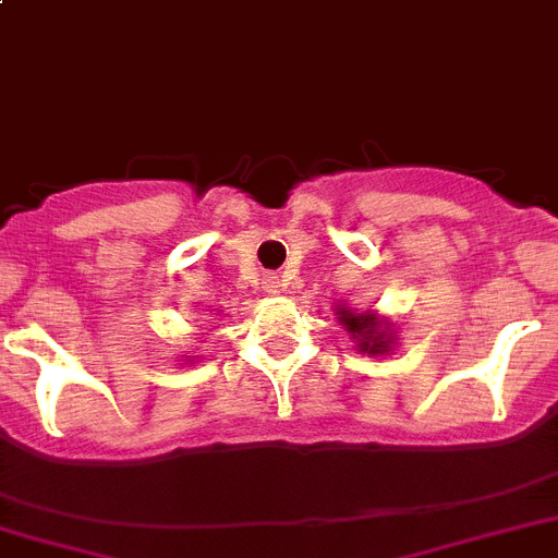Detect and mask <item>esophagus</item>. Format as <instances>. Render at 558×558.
I'll return each instance as SVG.
<instances>
[{
  "label": "esophagus",
  "instance_id": "34e87169",
  "mask_svg": "<svg viewBox=\"0 0 558 558\" xmlns=\"http://www.w3.org/2000/svg\"><path fill=\"white\" fill-rule=\"evenodd\" d=\"M278 289H280V278L266 280V292H278Z\"/></svg>",
  "mask_w": 558,
  "mask_h": 558
}]
</instances>
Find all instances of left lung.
Here are the masks:
<instances>
[{
	"instance_id": "8db88e82",
	"label": "left lung",
	"mask_w": 558,
	"mask_h": 558,
	"mask_svg": "<svg viewBox=\"0 0 558 558\" xmlns=\"http://www.w3.org/2000/svg\"><path fill=\"white\" fill-rule=\"evenodd\" d=\"M337 323L349 331V340L357 345L360 354L368 357H380V354H391L400 343V331H397L395 320L377 312H357L349 303H337L335 308Z\"/></svg>"
}]
</instances>
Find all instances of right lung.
Masks as SVG:
<instances>
[{"mask_svg": "<svg viewBox=\"0 0 558 558\" xmlns=\"http://www.w3.org/2000/svg\"><path fill=\"white\" fill-rule=\"evenodd\" d=\"M184 360H186V363H192V360H195V357H190V354H184Z\"/></svg>", "mask_w": 558, "mask_h": 558, "instance_id": "right-lung-1", "label": "right lung"}]
</instances>
